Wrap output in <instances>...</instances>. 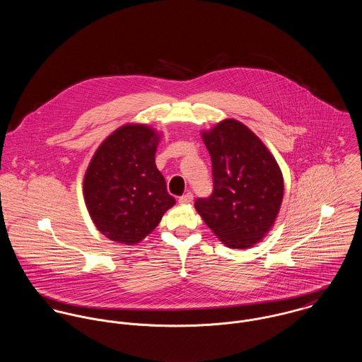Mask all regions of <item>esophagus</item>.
<instances>
[{"label":"esophagus","instance_id":"34e87169","mask_svg":"<svg viewBox=\"0 0 362 362\" xmlns=\"http://www.w3.org/2000/svg\"><path fill=\"white\" fill-rule=\"evenodd\" d=\"M194 201V195H192V192H187L185 195H182V197H180V199H178V202L180 204H191Z\"/></svg>","mask_w":362,"mask_h":362}]
</instances>
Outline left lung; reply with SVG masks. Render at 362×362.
<instances>
[{
  "label": "left lung",
  "instance_id": "1",
  "mask_svg": "<svg viewBox=\"0 0 362 362\" xmlns=\"http://www.w3.org/2000/svg\"><path fill=\"white\" fill-rule=\"evenodd\" d=\"M211 158L213 192L195 209L228 248L254 247L272 228L283 201V174L263 142L237 119L202 132Z\"/></svg>",
  "mask_w": 362,
  "mask_h": 362
}]
</instances>
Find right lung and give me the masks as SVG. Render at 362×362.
Masks as SVG:
<instances>
[{
  "label": "right lung",
  "instance_id": "add662e5",
  "mask_svg": "<svg viewBox=\"0 0 362 362\" xmlns=\"http://www.w3.org/2000/svg\"><path fill=\"white\" fill-rule=\"evenodd\" d=\"M158 141L153 128L127 124L105 138L90 160L85 202L98 230L111 241L141 243L175 204L156 167Z\"/></svg>",
  "mask_w": 362,
  "mask_h": 362
}]
</instances>
